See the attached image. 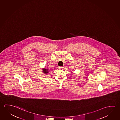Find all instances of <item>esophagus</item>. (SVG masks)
I'll return each mask as SVG.
<instances>
[{"label":"esophagus","mask_w":120,"mask_h":120,"mask_svg":"<svg viewBox=\"0 0 120 120\" xmlns=\"http://www.w3.org/2000/svg\"><path fill=\"white\" fill-rule=\"evenodd\" d=\"M59 69H63V67H59Z\"/></svg>","instance_id":"obj_1"}]
</instances>
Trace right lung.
<instances>
[{"mask_svg":"<svg viewBox=\"0 0 120 120\" xmlns=\"http://www.w3.org/2000/svg\"><path fill=\"white\" fill-rule=\"evenodd\" d=\"M48 71H49L48 69H45V68L43 69V72L44 73H45V74H48Z\"/></svg>","mask_w":120,"mask_h":120,"instance_id":"obj_1","label":"right lung"}]
</instances>
